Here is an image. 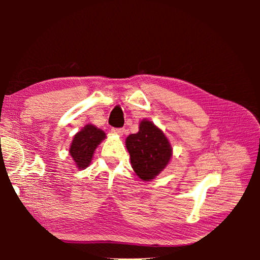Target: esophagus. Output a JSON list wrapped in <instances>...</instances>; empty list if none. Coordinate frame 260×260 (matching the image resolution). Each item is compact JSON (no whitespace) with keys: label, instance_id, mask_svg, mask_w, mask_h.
I'll use <instances>...</instances> for the list:
<instances>
[{"label":"esophagus","instance_id":"esophagus-1","mask_svg":"<svg viewBox=\"0 0 260 260\" xmlns=\"http://www.w3.org/2000/svg\"><path fill=\"white\" fill-rule=\"evenodd\" d=\"M111 131H112V133L118 134V135H122V134H124V132H125L124 128H112Z\"/></svg>","mask_w":260,"mask_h":260}]
</instances>
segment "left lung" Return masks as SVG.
I'll return each instance as SVG.
<instances>
[{"label": "left lung", "mask_w": 260, "mask_h": 260, "mask_svg": "<svg viewBox=\"0 0 260 260\" xmlns=\"http://www.w3.org/2000/svg\"><path fill=\"white\" fill-rule=\"evenodd\" d=\"M126 147L132 167L144 181L159 174L172 156L169 140L158 127L148 120L141 121L138 133L127 136Z\"/></svg>", "instance_id": "left-lung-1"}]
</instances>
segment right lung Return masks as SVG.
<instances>
[{
	"instance_id": "add662e5",
	"label": "right lung",
	"mask_w": 260,
	"mask_h": 260,
	"mask_svg": "<svg viewBox=\"0 0 260 260\" xmlns=\"http://www.w3.org/2000/svg\"><path fill=\"white\" fill-rule=\"evenodd\" d=\"M105 138V133L93 125H87L74 135L70 153L80 170L90 164L96 147Z\"/></svg>"
}]
</instances>
